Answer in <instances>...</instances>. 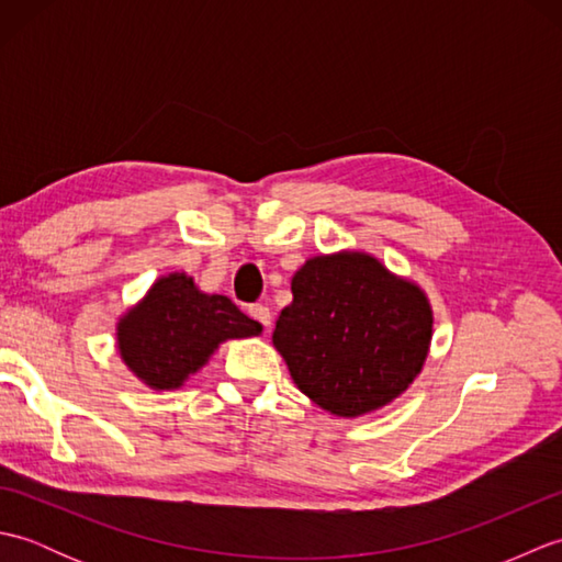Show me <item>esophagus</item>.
I'll use <instances>...</instances> for the list:
<instances>
[{
	"mask_svg": "<svg viewBox=\"0 0 562 562\" xmlns=\"http://www.w3.org/2000/svg\"><path fill=\"white\" fill-rule=\"evenodd\" d=\"M248 314H250V318H256L262 328H270V324H272V312H270L268 306L254 304V306H248Z\"/></svg>",
	"mask_w": 562,
	"mask_h": 562,
	"instance_id": "esophagus-1",
	"label": "esophagus"
}]
</instances>
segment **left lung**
I'll list each match as a JSON object with an SVG mask.
<instances>
[{"label":"left lung","mask_w":562,"mask_h":562,"mask_svg":"<svg viewBox=\"0 0 562 562\" xmlns=\"http://www.w3.org/2000/svg\"><path fill=\"white\" fill-rule=\"evenodd\" d=\"M272 342L321 408L357 417L398 398L420 374L432 308L413 282L367 254L306 260L292 278Z\"/></svg>","instance_id":"8db88e82"}]
</instances>
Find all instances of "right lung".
Returning <instances> with one entry per match:
<instances>
[{
    "instance_id": "right-lung-1",
    "label": "right lung",
    "mask_w": 562,
    "mask_h": 562,
    "mask_svg": "<svg viewBox=\"0 0 562 562\" xmlns=\"http://www.w3.org/2000/svg\"><path fill=\"white\" fill-rule=\"evenodd\" d=\"M262 326L229 296L202 294L193 278L173 272L117 324V350L147 386L169 391L195 374L229 338L258 336Z\"/></svg>"
}]
</instances>
